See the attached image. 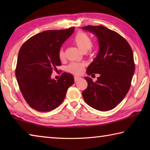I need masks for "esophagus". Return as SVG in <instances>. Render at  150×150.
<instances>
[{
    "label": "esophagus",
    "instance_id": "1",
    "mask_svg": "<svg viewBox=\"0 0 150 150\" xmlns=\"http://www.w3.org/2000/svg\"><path fill=\"white\" fill-rule=\"evenodd\" d=\"M81 79L80 77H78V76H75L74 77V79H75V81H79Z\"/></svg>",
    "mask_w": 150,
    "mask_h": 150
}]
</instances>
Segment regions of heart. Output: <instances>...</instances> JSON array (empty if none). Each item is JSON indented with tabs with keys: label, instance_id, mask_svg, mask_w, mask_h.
I'll use <instances>...</instances> for the list:
<instances>
[{
	"label": "heart",
	"instance_id": "obj_1",
	"mask_svg": "<svg viewBox=\"0 0 150 150\" xmlns=\"http://www.w3.org/2000/svg\"><path fill=\"white\" fill-rule=\"evenodd\" d=\"M75 44L77 45V46L79 48L81 51L83 52L86 53L88 50H91V47H93V42L91 38L84 32H78L73 39ZM59 57L61 59H63L64 57V52L63 50L61 48L59 51ZM83 65L82 63L73 62L67 67V71L69 73H72L75 75H79L83 72Z\"/></svg>",
	"mask_w": 150,
	"mask_h": 150
}]
</instances>
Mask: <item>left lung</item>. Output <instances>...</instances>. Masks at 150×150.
Segmentation results:
<instances>
[{
  "instance_id": "8db88e82",
  "label": "left lung",
  "mask_w": 150,
  "mask_h": 150,
  "mask_svg": "<svg viewBox=\"0 0 150 150\" xmlns=\"http://www.w3.org/2000/svg\"><path fill=\"white\" fill-rule=\"evenodd\" d=\"M82 28L96 34L99 44L98 54L87 73L100 74L96 82L85 77L88 86L83 97L96 110H111L124 99L130 88L135 70L132 50L122 35L107 28L87 26Z\"/></svg>"
}]
</instances>
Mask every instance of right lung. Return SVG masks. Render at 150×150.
<instances>
[{"mask_svg": "<svg viewBox=\"0 0 150 150\" xmlns=\"http://www.w3.org/2000/svg\"><path fill=\"white\" fill-rule=\"evenodd\" d=\"M74 28L42 32L20 47L15 74L25 100L35 110L48 112L58 107L74 83L73 76L67 73L57 81L51 79L53 71L62 65L60 47Z\"/></svg>", "mask_w": 150, "mask_h": 150, "instance_id": "right-lung-1", "label": "right lung"}]
</instances>
